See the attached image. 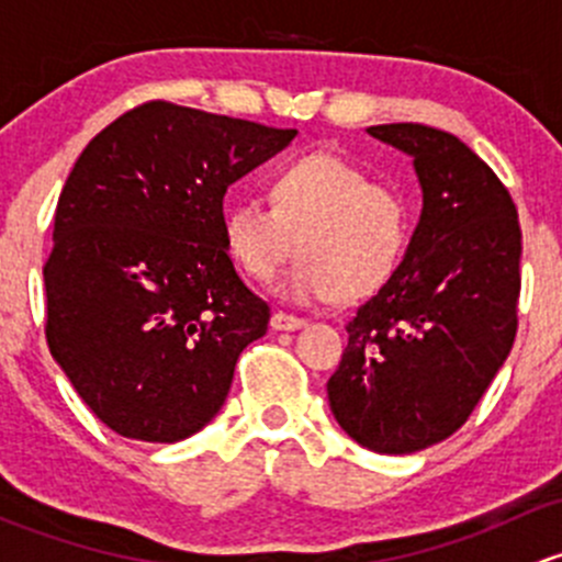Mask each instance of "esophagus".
<instances>
[{"label":"esophagus","mask_w":562,"mask_h":562,"mask_svg":"<svg viewBox=\"0 0 562 562\" xmlns=\"http://www.w3.org/2000/svg\"><path fill=\"white\" fill-rule=\"evenodd\" d=\"M304 326H307V321H304V317L288 315V313L271 315V328H274V331H299V328H304Z\"/></svg>","instance_id":"1"}]
</instances>
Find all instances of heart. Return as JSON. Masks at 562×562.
I'll return each mask as SVG.
<instances>
[{
    "mask_svg": "<svg viewBox=\"0 0 562 562\" xmlns=\"http://www.w3.org/2000/svg\"><path fill=\"white\" fill-rule=\"evenodd\" d=\"M271 206L247 201L225 212V245L249 280L280 282L291 302H356L386 285L405 249V203L334 155H310L274 173Z\"/></svg>",
    "mask_w": 562,
    "mask_h": 562,
    "instance_id": "1",
    "label": "heart"
}]
</instances>
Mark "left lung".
Returning a JSON list of instances; mask_svg holds the SVG:
<instances>
[{"label":"left lung","instance_id":"8db88e82","mask_svg":"<svg viewBox=\"0 0 562 562\" xmlns=\"http://www.w3.org/2000/svg\"><path fill=\"white\" fill-rule=\"evenodd\" d=\"M405 151L422 217L386 285L356 310L328 378L339 427L378 454H413L454 435L517 337L522 231L495 171L457 135L375 124Z\"/></svg>","mask_w":562,"mask_h":562}]
</instances>
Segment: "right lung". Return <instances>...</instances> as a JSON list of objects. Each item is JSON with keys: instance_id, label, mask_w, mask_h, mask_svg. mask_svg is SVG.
Masks as SVG:
<instances>
[{"instance_id": "add662e5", "label": "right lung", "mask_w": 562, "mask_h": 562, "mask_svg": "<svg viewBox=\"0 0 562 562\" xmlns=\"http://www.w3.org/2000/svg\"><path fill=\"white\" fill-rule=\"evenodd\" d=\"M293 138L157 100L108 124L72 166L43 269L45 339L122 438L176 443L225 405L269 304L234 269L223 198Z\"/></svg>"}]
</instances>
